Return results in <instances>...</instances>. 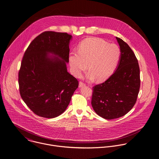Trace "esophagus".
Wrapping results in <instances>:
<instances>
[{
  "label": "esophagus",
  "mask_w": 159,
  "mask_h": 159,
  "mask_svg": "<svg viewBox=\"0 0 159 159\" xmlns=\"http://www.w3.org/2000/svg\"><path fill=\"white\" fill-rule=\"evenodd\" d=\"M85 86H86V84H85V83H83V82H81V81H80V83H79V87H80Z\"/></svg>",
  "instance_id": "34e87169"
}]
</instances>
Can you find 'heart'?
<instances>
[{
  "mask_svg": "<svg viewBox=\"0 0 159 159\" xmlns=\"http://www.w3.org/2000/svg\"><path fill=\"white\" fill-rule=\"evenodd\" d=\"M121 57L120 47L114 43L97 38L84 40L78 47V52L72 51L69 62L72 73L80 77L87 67L86 75L89 80L95 78L99 81L108 78L116 70Z\"/></svg>",
  "mask_w": 159,
  "mask_h": 159,
  "instance_id": "1",
  "label": "heart"
}]
</instances>
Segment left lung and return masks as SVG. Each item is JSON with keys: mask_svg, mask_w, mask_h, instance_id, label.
Returning a JSON list of instances; mask_svg holds the SVG:
<instances>
[{"mask_svg": "<svg viewBox=\"0 0 159 159\" xmlns=\"http://www.w3.org/2000/svg\"><path fill=\"white\" fill-rule=\"evenodd\" d=\"M121 50L117 69L105 82L93 87L91 104L103 118L126 115L135 105L140 87L138 60L128 44L116 37Z\"/></svg>", "mask_w": 159, "mask_h": 159, "instance_id": "obj_1", "label": "left lung"}]
</instances>
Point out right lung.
<instances>
[{
    "label": "right lung",
    "mask_w": 159,
    "mask_h": 159,
    "mask_svg": "<svg viewBox=\"0 0 159 159\" xmlns=\"http://www.w3.org/2000/svg\"><path fill=\"white\" fill-rule=\"evenodd\" d=\"M72 37L67 33L44 31L25 52L19 71V92L37 116L52 118L62 114L78 87V81L67 72L66 63L69 62Z\"/></svg>",
    "instance_id": "obj_1"
}]
</instances>
